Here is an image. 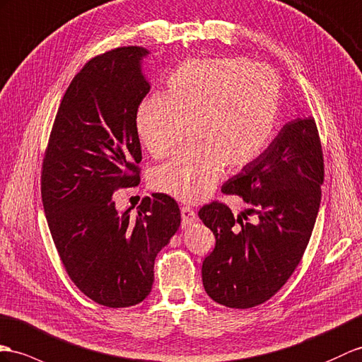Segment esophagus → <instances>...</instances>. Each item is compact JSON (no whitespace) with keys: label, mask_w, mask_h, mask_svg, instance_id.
I'll return each instance as SVG.
<instances>
[{"label":"esophagus","mask_w":362,"mask_h":362,"mask_svg":"<svg viewBox=\"0 0 362 362\" xmlns=\"http://www.w3.org/2000/svg\"><path fill=\"white\" fill-rule=\"evenodd\" d=\"M181 219H182V226H190L197 221V214L195 210L189 206H181Z\"/></svg>","instance_id":"esophagus-1"}]
</instances>
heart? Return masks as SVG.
<instances>
[{"mask_svg":"<svg viewBox=\"0 0 362 362\" xmlns=\"http://www.w3.org/2000/svg\"><path fill=\"white\" fill-rule=\"evenodd\" d=\"M276 70L247 58L189 59L165 79V93L139 101L135 129L153 158L169 156L184 136L193 139L153 170L152 187L175 199L206 198L223 172L240 170L266 151L283 112Z\"/></svg>","mask_w":362,"mask_h":362,"instance_id":"obj_1","label":"heart"}]
</instances>
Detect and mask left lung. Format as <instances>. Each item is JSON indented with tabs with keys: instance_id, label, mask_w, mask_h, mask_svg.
<instances>
[{
	"instance_id": "left-lung-1",
	"label": "left lung",
	"mask_w": 362,
	"mask_h": 362,
	"mask_svg": "<svg viewBox=\"0 0 362 362\" xmlns=\"http://www.w3.org/2000/svg\"><path fill=\"white\" fill-rule=\"evenodd\" d=\"M324 156L313 118L287 122L257 160L221 192L249 209L233 216L224 202L202 206L198 216L215 235L202 261V286L215 303L250 308L283 287L301 261L321 202ZM247 214H257L250 223Z\"/></svg>"
}]
</instances>
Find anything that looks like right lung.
<instances>
[{
  "label": "right lung",
  "instance_id": "1",
  "mask_svg": "<svg viewBox=\"0 0 362 362\" xmlns=\"http://www.w3.org/2000/svg\"><path fill=\"white\" fill-rule=\"evenodd\" d=\"M138 46L117 47L86 63L67 87L41 167V198L69 278L92 301L121 308L143 301L153 264L178 230L172 197L152 193L134 216L112 195L139 184L135 110L151 90Z\"/></svg>",
  "mask_w": 362,
  "mask_h": 362
}]
</instances>
